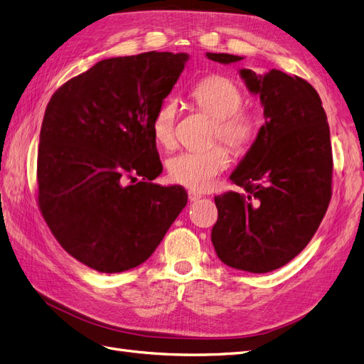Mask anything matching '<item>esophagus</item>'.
<instances>
[{
    "label": "esophagus",
    "instance_id": "34e87169",
    "mask_svg": "<svg viewBox=\"0 0 364 364\" xmlns=\"http://www.w3.org/2000/svg\"><path fill=\"white\" fill-rule=\"evenodd\" d=\"M188 199H190V202H196V200H199V199H202V194L200 193H197V191H188Z\"/></svg>",
    "mask_w": 364,
    "mask_h": 364
}]
</instances>
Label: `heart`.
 Listing matches in <instances>:
<instances>
[{
	"mask_svg": "<svg viewBox=\"0 0 364 364\" xmlns=\"http://www.w3.org/2000/svg\"><path fill=\"white\" fill-rule=\"evenodd\" d=\"M191 97L202 112L215 119L214 136L222 139L235 153L245 151L257 135L258 119L240 111L243 95L234 82L222 75L206 77L194 86ZM176 105L164 103L153 117L151 134L162 147L174 144ZM229 153L222 146L205 151H182L168 159L170 179L194 191L211 188L217 176L229 167Z\"/></svg>",
	"mask_w": 364,
	"mask_h": 364,
	"instance_id": "heart-1",
	"label": "heart"
}]
</instances>
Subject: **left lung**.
<instances>
[{"instance_id": "left-lung-1", "label": "left lung", "mask_w": 364, "mask_h": 364, "mask_svg": "<svg viewBox=\"0 0 364 364\" xmlns=\"http://www.w3.org/2000/svg\"><path fill=\"white\" fill-rule=\"evenodd\" d=\"M229 65L245 58L206 53ZM250 94L259 97L264 124L230 174L245 191L215 197L211 240L226 266L267 273L285 266L316 234L331 199L333 153L321 97L297 75L241 68Z\"/></svg>"}]
</instances>
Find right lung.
Instances as JSON below:
<instances>
[{
	"label": "right lung",
	"mask_w": 364,
	"mask_h": 364,
	"mask_svg": "<svg viewBox=\"0 0 364 364\" xmlns=\"http://www.w3.org/2000/svg\"><path fill=\"white\" fill-rule=\"evenodd\" d=\"M190 56L111 58L53 94L38 151L39 208L71 257L102 273L150 258L188 202L162 171L151 121ZM143 179L126 184L127 178Z\"/></svg>",
	"instance_id": "right-lung-1"
}]
</instances>
